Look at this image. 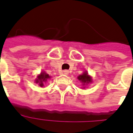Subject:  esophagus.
<instances>
[{
	"label": "esophagus",
	"instance_id": "34e87169",
	"mask_svg": "<svg viewBox=\"0 0 133 133\" xmlns=\"http://www.w3.org/2000/svg\"><path fill=\"white\" fill-rule=\"evenodd\" d=\"M64 75H68V73H69V71L68 70H63V72Z\"/></svg>",
	"mask_w": 133,
	"mask_h": 133
}]
</instances>
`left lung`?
Instances as JSON below:
<instances>
[{"label": "left lung", "instance_id": "1", "mask_svg": "<svg viewBox=\"0 0 133 133\" xmlns=\"http://www.w3.org/2000/svg\"><path fill=\"white\" fill-rule=\"evenodd\" d=\"M77 79H79V81L82 83V85H87V84H89V83L92 82L91 77L88 75L87 71L83 72L82 75H80L77 77Z\"/></svg>", "mask_w": 133, "mask_h": 133}]
</instances>
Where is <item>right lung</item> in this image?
Segmentation results:
<instances>
[{
    "instance_id": "obj_1",
    "label": "right lung",
    "mask_w": 133,
    "mask_h": 133,
    "mask_svg": "<svg viewBox=\"0 0 133 133\" xmlns=\"http://www.w3.org/2000/svg\"><path fill=\"white\" fill-rule=\"evenodd\" d=\"M50 77H51L49 76L47 73H46L45 72H42L41 74L37 76V78L35 80V82L38 83L39 86L42 87L44 86V83L47 81V79H50Z\"/></svg>"
}]
</instances>
